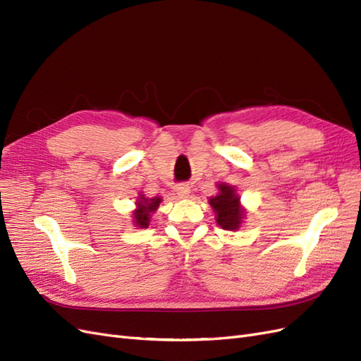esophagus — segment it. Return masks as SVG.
<instances>
[{"instance_id":"obj_1","label":"esophagus","mask_w":361,"mask_h":361,"mask_svg":"<svg viewBox=\"0 0 361 361\" xmlns=\"http://www.w3.org/2000/svg\"><path fill=\"white\" fill-rule=\"evenodd\" d=\"M177 195H178V198H189V195H190L189 184H180V186L177 188Z\"/></svg>"}]
</instances>
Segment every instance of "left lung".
<instances>
[{
    "label": "left lung",
    "mask_w": 361,
    "mask_h": 361,
    "mask_svg": "<svg viewBox=\"0 0 361 361\" xmlns=\"http://www.w3.org/2000/svg\"><path fill=\"white\" fill-rule=\"evenodd\" d=\"M218 195L209 198V204L214 212V219L224 230L238 231L245 219L246 209L240 204V197L234 186L218 183Z\"/></svg>",
    "instance_id": "8db88e82"
}]
</instances>
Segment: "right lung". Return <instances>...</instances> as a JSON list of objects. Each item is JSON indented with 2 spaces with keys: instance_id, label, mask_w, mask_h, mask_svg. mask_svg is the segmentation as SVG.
I'll return each instance as SVG.
<instances>
[{
  "instance_id": "obj_1",
  "label": "right lung",
  "mask_w": 361,
  "mask_h": 361,
  "mask_svg": "<svg viewBox=\"0 0 361 361\" xmlns=\"http://www.w3.org/2000/svg\"><path fill=\"white\" fill-rule=\"evenodd\" d=\"M161 197L156 198H147L145 195L139 193L136 200V209L133 210V225L137 226V228H148L151 222V216L157 212L159 205L161 202Z\"/></svg>"
}]
</instances>
